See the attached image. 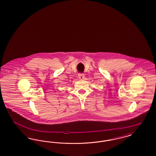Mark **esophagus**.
Returning a JSON list of instances; mask_svg holds the SVG:
<instances>
[{
  "instance_id": "34e87169",
  "label": "esophagus",
  "mask_w": 156,
  "mask_h": 156,
  "mask_svg": "<svg viewBox=\"0 0 156 156\" xmlns=\"http://www.w3.org/2000/svg\"><path fill=\"white\" fill-rule=\"evenodd\" d=\"M78 78L80 80H83L85 78V75L83 74H80L78 75Z\"/></svg>"
}]
</instances>
